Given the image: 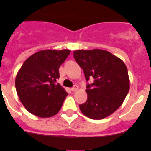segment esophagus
Here are the masks:
<instances>
[{
  "instance_id": "esophagus-1",
  "label": "esophagus",
  "mask_w": 151,
  "mask_h": 151,
  "mask_svg": "<svg viewBox=\"0 0 151 151\" xmlns=\"http://www.w3.org/2000/svg\"><path fill=\"white\" fill-rule=\"evenodd\" d=\"M78 85H74V86L71 88V90L73 91H76L78 90Z\"/></svg>"
}]
</instances>
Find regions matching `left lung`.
Instances as JSON below:
<instances>
[{
	"label": "left lung",
	"instance_id": "obj_1",
	"mask_svg": "<svg viewBox=\"0 0 151 151\" xmlns=\"http://www.w3.org/2000/svg\"><path fill=\"white\" fill-rule=\"evenodd\" d=\"M73 56L86 81L94 78L86 86L88 99L79 105L80 110L92 119L109 116L122 104L129 91L127 67L122 60L104 50H75Z\"/></svg>",
	"mask_w": 151,
	"mask_h": 151
}]
</instances>
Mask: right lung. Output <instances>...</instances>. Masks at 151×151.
I'll use <instances>...</instances> for the list:
<instances>
[{
    "instance_id": "1",
    "label": "right lung",
    "mask_w": 151,
    "mask_h": 151,
    "mask_svg": "<svg viewBox=\"0 0 151 151\" xmlns=\"http://www.w3.org/2000/svg\"><path fill=\"white\" fill-rule=\"evenodd\" d=\"M69 50H43L23 63L17 73L16 89L26 110L41 118L56 115L67 92L57 80L59 68L70 54Z\"/></svg>"
}]
</instances>
